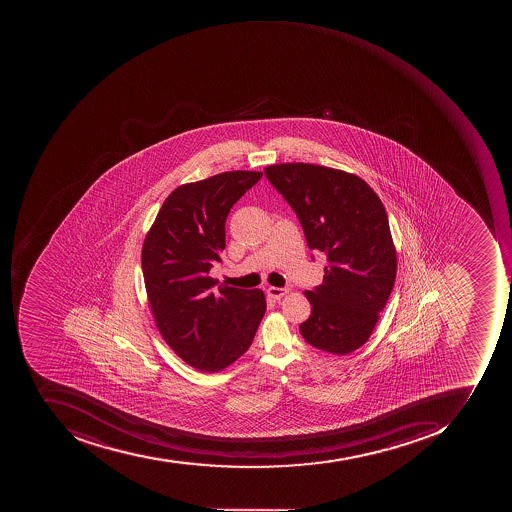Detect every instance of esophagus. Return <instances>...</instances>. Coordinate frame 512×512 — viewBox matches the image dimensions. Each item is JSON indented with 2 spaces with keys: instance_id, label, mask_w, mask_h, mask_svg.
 I'll return each mask as SVG.
<instances>
[{
  "instance_id": "esophagus-1",
  "label": "esophagus",
  "mask_w": 512,
  "mask_h": 512,
  "mask_svg": "<svg viewBox=\"0 0 512 512\" xmlns=\"http://www.w3.org/2000/svg\"><path fill=\"white\" fill-rule=\"evenodd\" d=\"M288 292V288H275V286L268 288L269 297L275 298V300H280V298L283 297V295L288 294Z\"/></svg>"
}]
</instances>
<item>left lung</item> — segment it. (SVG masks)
<instances>
[{
    "instance_id": "obj_1",
    "label": "left lung",
    "mask_w": 512,
    "mask_h": 512,
    "mask_svg": "<svg viewBox=\"0 0 512 512\" xmlns=\"http://www.w3.org/2000/svg\"><path fill=\"white\" fill-rule=\"evenodd\" d=\"M264 175L294 209L309 249L329 261L323 283L304 292L312 309L301 335L329 354L354 352L394 288L397 255L385 206L366 181L331 167L274 164Z\"/></svg>"
}]
</instances>
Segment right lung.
<instances>
[{
	"label": "right lung",
	"instance_id": "add662e5",
	"mask_svg": "<svg viewBox=\"0 0 512 512\" xmlns=\"http://www.w3.org/2000/svg\"><path fill=\"white\" fill-rule=\"evenodd\" d=\"M261 177L234 171L183 184L144 240L141 268L157 328L200 371H221L248 351L266 311L260 289L229 288L209 277L226 248L232 206Z\"/></svg>",
	"mask_w": 512,
	"mask_h": 512
}]
</instances>
